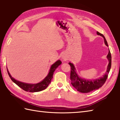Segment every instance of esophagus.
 Returning a JSON list of instances; mask_svg holds the SVG:
<instances>
[{
	"label": "esophagus",
	"mask_w": 120,
	"mask_h": 120,
	"mask_svg": "<svg viewBox=\"0 0 120 120\" xmlns=\"http://www.w3.org/2000/svg\"><path fill=\"white\" fill-rule=\"evenodd\" d=\"M62 58V60H67V57L66 56H63Z\"/></svg>",
	"instance_id": "esophagus-1"
}]
</instances>
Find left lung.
<instances>
[{
	"instance_id": "obj_1",
	"label": "left lung",
	"mask_w": 120,
	"mask_h": 120,
	"mask_svg": "<svg viewBox=\"0 0 120 120\" xmlns=\"http://www.w3.org/2000/svg\"><path fill=\"white\" fill-rule=\"evenodd\" d=\"M97 34L103 38L104 43L107 46H108L107 42L103 34L99 33L97 31ZM107 58L109 60V64H108L106 72L103 76L96 78V79H86L80 77L77 73L76 70L73 64L69 63L70 67H71V74H70V79L71 80L72 85L76 89L78 92L86 93L92 92L93 90H97L101 87L104 84L105 82L107 79V78L109 75V72L111 68L112 65V56L111 53L109 50V53L107 55Z\"/></svg>"
}]
</instances>
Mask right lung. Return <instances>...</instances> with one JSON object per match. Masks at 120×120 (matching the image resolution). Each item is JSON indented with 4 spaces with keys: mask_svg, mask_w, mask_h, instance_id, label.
<instances>
[{
    "mask_svg": "<svg viewBox=\"0 0 120 120\" xmlns=\"http://www.w3.org/2000/svg\"><path fill=\"white\" fill-rule=\"evenodd\" d=\"M61 64H62V62L60 60H58L53 64H52L50 69H49L48 75L46 76V77L43 80L37 83H27L17 80L13 77H11L8 68L7 71L8 74L11 78V80L15 83H16L17 86L21 87L22 89L25 90L26 92H38L41 91V90H43L47 88V87L48 86L49 83L51 82V80L52 78H53V75L55 70H56V69Z\"/></svg>",
    "mask_w": 120,
    "mask_h": 120,
    "instance_id": "right-lung-1",
    "label": "right lung"
}]
</instances>
